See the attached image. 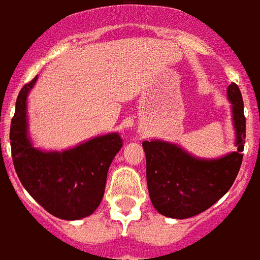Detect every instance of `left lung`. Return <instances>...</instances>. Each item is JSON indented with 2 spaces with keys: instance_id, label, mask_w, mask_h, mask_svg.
Masks as SVG:
<instances>
[{
  "instance_id": "left-lung-1",
  "label": "left lung",
  "mask_w": 260,
  "mask_h": 260,
  "mask_svg": "<svg viewBox=\"0 0 260 260\" xmlns=\"http://www.w3.org/2000/svg\"><path fill=\"white\" fill-rule=\"evenodd\" d=\"M232 103L238 150L219 159H197L181 147L164 141H143L149 196L161 215L186 219L204 212L225 194L243 161L246 117L242 92L232 83L227 90Z\"/></svg>"
}]
</instances>
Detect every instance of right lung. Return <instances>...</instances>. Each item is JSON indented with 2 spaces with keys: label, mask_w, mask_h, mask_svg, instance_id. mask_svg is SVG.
Masks as SVG:
<instances>
[{
  "label": "right lung",
  "mask_w": 260,
  "mask_h": 260,
  "mask_svg": "<svg viewBox=\"0 0 260 260\" xmlns=\"http://www.w3.org/2000/svg\"><path fill=\"white\" fill-rule=\"evenodd\" d=\"M36 79L20 91L10 123L14 169L22 186L45 211L59 219H82L101 204L110 164L123 145L122 138L111 133L61 153L35 149L26 133V96Z\"/></svg>",
  "instance_id": "add662e5"
}]
</instances>
